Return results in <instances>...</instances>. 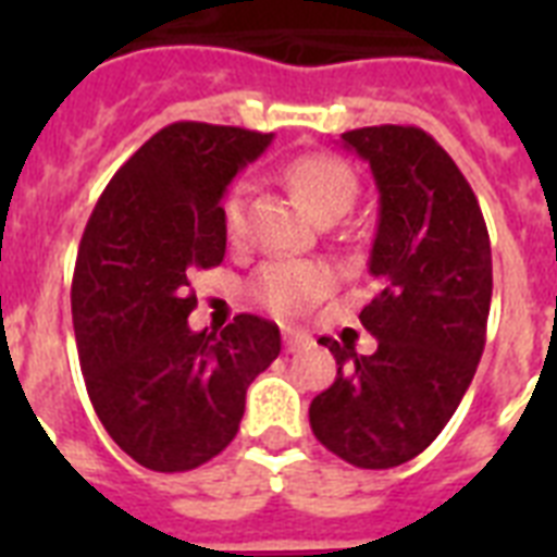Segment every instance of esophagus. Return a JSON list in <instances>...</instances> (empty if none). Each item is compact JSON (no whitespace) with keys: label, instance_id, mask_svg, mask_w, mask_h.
I'll use <instances>...</instances> for the list:
<instances>
[{"label":"esophagus","instance_id":"obj_1","mask_svg":"<svg viewBox=\"0 0 557 557\" xmlns=\"http://www.w3.org/2000/svg\"><path fill=\"white\" fill-rule=\"evenodd\" d=\"M283 347L286 352H300V349L312 347V338L304 330H283Z\"/></svg>","mask_w":557,"mask_h":557}]
</instances>
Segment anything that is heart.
<instances>
[{
	"label": "heart",
	"instance_id": "b5f03b06",
	"mask_svg": "<svg viewBox=\"0 0 557 557\" xmlns=\"http://www.w3.org/2000/svg\"><path fill=\"white\" fill-rule=\"evenodd\" d=\"M286 182L314 219L341 216L358 193L356 170L330 152H306L292 161L286 168ZM243 216L245 185H234L222 201V222L227 234L236 236L243 231ZM330 283L332 274L323 265L280 260L257 271L251 292L271 312L295 318V314H304L314 300H321Z\"/></svg>",
	"mask_w": 557,
	"mask_h": 557
}]
</instances>
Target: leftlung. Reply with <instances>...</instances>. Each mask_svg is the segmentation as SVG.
Here are the masks:
<instances>
[{
    "instance_id": "8db88e82",
    "label": "left lung",
    "mask_w": 557,
    "mask_h": 557,
    "mask_svg": "<svg viewBox=\"0 0 557 557\" xmlns=\"http://www.w3.org/2000/svg\"><path fill=\"white\" fill-rule=\"evenodd\" d=\"M344 147L370 161L379 231L370 274L379 295L361 323L379 349L321 338L338 364L312 398L323 448L356 468H396L448 424L474 379L492 306V243L483 210L448 152L419 126H364Z\"/></svg>"
}]
</instances>
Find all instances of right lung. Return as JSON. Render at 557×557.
Instances as JSON below:
<instances>
[{
	"label": "right lung",
	"instance_id": "1",
	"mask_svg": "<svg viewBox=\"0 0 557 557\" xmlns=\"http://www.w3.org/2000/svg\"><path fill=\"white\" fill-rule=\"evenodd\" d=\"M271 135L178 121L107 190L74 262L72 318L91 407L138 466L176 474L231 445L245 389L280 356L277 323L236 314L193 332L190 274L225 257L222 196Z\"/></svg>",
	"mask_w": 557,
	"mask_h": 557
}]
</instances>
